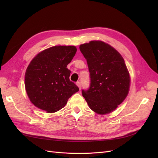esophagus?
<instances>
[{
    "label": "esophagus",
    "mask_w": 158,
    "mask_h": 158,
    "mask_svg": "<svg viewBox=\"0 0 158 158\" xmlns=\"http://www.w3.org/2000/svg\"><path fill=\"white\" fill-rule=\"evenodd\" d=\"M76 85H77V86L79 87V89H81V82H79V81L77 82V83H76Z\"/></svg>",
    "instance_id": "1"
}]
</instances>
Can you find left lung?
Here are the masks:
<instances>
[{
    "instance_id": "obj_1",
    "label": "left lung",
    "mask_w": 158,
    "mask_h": 158,
    "mask_svg": "<svg viewBox=\"0 0 158 158\" xmlns=\"http://www.w3.org/2000/svg\"><path fill=\"white\" fill-rule=\"evenodd\" d=\"M79 49L87 61L90 77V86L82 90V96L94 112L110 113L129 93L130 76L123 58L102 41H91Z\"/></svg>"
}]
</instances>
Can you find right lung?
<instances>
[{
	"label": "right lung",
	"instance_id": "add662e5",
	"mask_svg": "<svg viewBox=\"0 0 158 158\" xmlns=\"http://www.w3.org/2000/svg\"><path fill=\"white\" fill-rule=\"evenodd\" d=\"M77 52L75 46L57 45L37 54L25 74V86L31 102L47 113H54L66 105L79 91L70 81L66 66Z\"/></svg>",
	"mask_w": 158,
	"mask_h": 158
}]
</instances>
